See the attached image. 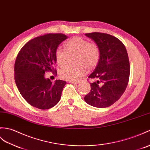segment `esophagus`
<instances>
[{
    "label": "esophagus",
    "mask_w": 150,
    "mask_h": 150,
    "mask_svg": "<svg viewBox=\"0 0 150 150\" xmlns=\"http://www.w3.org/2000/svg\"><path fill=\"white\" fill-rule=\"evenodd\" d=\"M69 82L71 83H78L80 82V81H69Z\"/></svg>",
    "instance_id": "1"
}]
</instances>
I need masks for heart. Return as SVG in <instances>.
I'll return each instance as SVG.
<instances>
[{
  "label": "heart",
  "instance_id": "1",
  "mask_svg": "<svg viewBox=\"0 0 150 150\" xmlns=\"http://www.w3.org/2000/svg\"><path fill=\"white\" fill-rule=\"evenodd\" d=\"M65 50L57 48L55 57L57 64L63 67L69 57H74V67H67L62 69L59 75L62 79L75 81L86 74L88 70L95 68L100 59V49L98 45L82 37L75 36L69 39L64 44Z\"/></svg>",
  "mask_w": 150,
  "mask_h": 150
}]
</instances>
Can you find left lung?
I'll return each mask as SVG.
<instances>
[{
	"mask_svg": "<svg viewBox=\"0 0 150 150\" xmlns=\"http://www.w3.org/2000/svg\"><path fill=\"white\" fill-rule=\"evenodd\" d=\"M100 49V59L95 70L88 78L91 91L84 97L89 105L98 108L112 105L120 98L128 83L130 62L125 45L110 34L102 33H87Z\"/></svg>",
	"mask_w": 150,
	"mask_h": 150,
	"instance_id": "8db88e82",
	"label": "left lung"
}]
</instances>
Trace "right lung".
<instances>
[{"label":"right lung","mask_w":150,"mask_h":150,"mask_svg":"<svg viewBox=\"0 0 150 150\" xmlns=\"http://www.w3.org/2000/svg\"><path fill=\"white\" fill-rule=\"evenodd\" d=\"M68 37L61 33H49L28 41L18 52L15 61V81L21 95L30 105L45 110L60 100L67 82L56 80L52 83L45 78V72L55 71V52Z\"/></svg>","instance_id":"add662e5"}]
</instances>
